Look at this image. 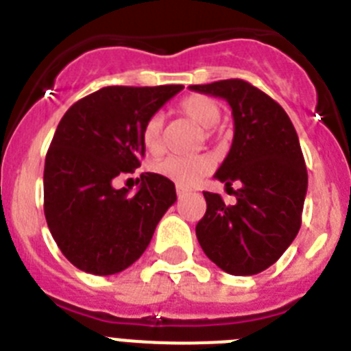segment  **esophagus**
Listing matches in <instances>:
<instances>
[{
	"label": "esophagus",
	"mask_w": 351,
	"mask_h": 351,
	"mask_svg": "<svg viewBox=\"0 0 351 351\" xmlns=\"http://www.w3.org/2000/svg\"><path fill=\"white\" fill-rule=\"evenodd\" d=\"M176 191H178V195H179V197H182V195H188V193H190V188H184V186H176Z\"/></svg>",
	"instance_id": "34e87169"
}]
</instances>
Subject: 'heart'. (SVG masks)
<instances>
[{"label":"heart","instance_id":"1","mask_svg":"<svg viewBox=\"0 0 351 351\" xmlns=\"http://www.w3.org/2000/svg\"><path fill=\"white\" fill-rule=\"evenodd\" d=\"M178 108L182 116L190 117L191 121L207 128V135L210 133V128L218 125V121L221 119V108L209 96H186ZM141 141L149 154L158 156L163 153L165 141H163V116L161 114H153L147 117L142 126ZM210 169H213V160L204 154L200 156H169L153 165V172L178 182L179 186L195 184L198 179L209 173Z\"/></svg>","mask_w":351,"mask_h":351}]
</instances>
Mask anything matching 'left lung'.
<instances>
[{"label":"left lung","mask_w":351,"mask_h":351,"mask_svg":"<svg viewBox=\"0 0 351 351\" xmlns=\"http://www.w3.org/2000/svg\"><path fill=\"white\" fill-rule=\"evenodd\" d=\"M190 89L226 100L234 116L232 147L214 178L234 191L235 204L204 191L207 210L195 228L198 243L221 271L258 274L293 243L302 221L308 170L299 137L283 107L246 80Z\"/></svg>","instance_id":"1"}]
</instances>
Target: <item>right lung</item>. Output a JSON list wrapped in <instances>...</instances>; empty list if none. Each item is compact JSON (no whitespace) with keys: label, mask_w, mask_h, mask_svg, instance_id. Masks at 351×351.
I'll list each match as a JSON object with an SVG mask.
<instances>
[{"label":"right lung","mask_w":351,"mask_h":351,"mask_svg":"<svg viewBox=\"0 0 351 351\" xmlns=\"http://www.w3.org/2000/svg\"><path fill=\"white\" fill-rule=\"evenodd\" d=\"M182 86H108L71 105L60 121L43 170L49 230L77 269L110 276L137 262L156 225L178 200L160 173H141L135 195L114 181L145 154L141 132Z\"/></svg>","instance_id":"obj_1"}]
</instances>
